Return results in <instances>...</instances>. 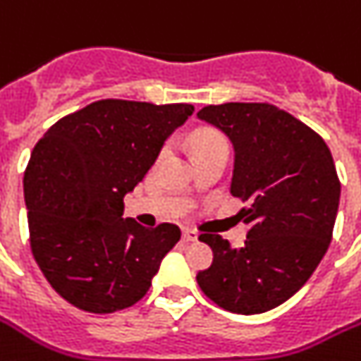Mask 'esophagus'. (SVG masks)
Returning a JSON list of instances; mask_svg holds the SVG:
<instances>
[{"label":"esophagus","mask_w":361,"mask_h":361,"mask_svg":"<svg viewBox=\"0 0 361 361\" xmlns=\"http://www.w3.org/2000/svg\"><path fill=\"white\" fill-rule=\"evenodd\" d=\"M197 232L190 231V228H184L183 231V240L184 241H197Z\"/></svg>","instance_id":"1"}]
</instances>
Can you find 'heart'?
<instances>
[{
  "mask_svg": "<svg viewBox=\"0 0 361 361\" xmlns=\"http://www.w3.org/2000/svg\"><path fill=\"white\" fill-rule=\"evenodd\" d=\"M217 145H227L221 134L216 133V130L202 129L199 130V133L195 134V138H193V153L207 151V149L217 147Z\"/></svg>",
  "mask_w": 361,
  "mask_h": 361,
  "instance_id": "obj_1",
  "label": "heart"
}]
</instances>
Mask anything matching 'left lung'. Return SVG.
<instances>
[{"label":"left lung","mask_w":361,"mask_h":361,"mask_svg":"<svg viewBox=\"0 0 361 361\" xmlns=\"http://www.w3.org/2000/svg\"><path fill=\"white\" fill-rule=\"evenodd\" d=\"M197 118L232 142L231 193L249 202L238 214L249 227L241 249L199 236L214 262L197 284L227 312L264 314L293 297L329 249L341 193L334 160L319 134L267 103L210 105Z\"/></svg>","instance_id":"obj_1"}]
</instances>
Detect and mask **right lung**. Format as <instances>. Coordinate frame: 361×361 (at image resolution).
Segmentation results:
<instances>
[{"instance_id":"add662e5","label":"right lung","mask_w":361,"mask_h":361,"mask_svg":"<svg viewBox=\"0 0 361 361\" xmlns=\"http://www.w3.org/2000/svg\"><path fill=\"white\" fill-rule=\"evenodd\" d=\"M193 105L103 99L64 116L38 140L23 175L31 251L53 290L77 308L112 314L149 291L180 228L123 216L164 142Z\"/></svg>"}]
</instances>
